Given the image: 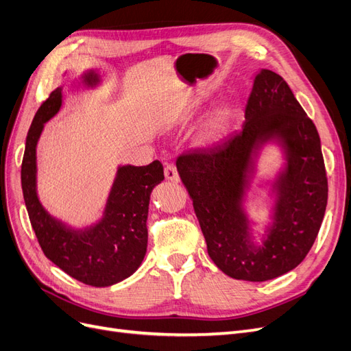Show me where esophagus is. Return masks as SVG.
Returning <instances> with one entry per match:
<instances>
[{"label":"esophagus","instance_id":"esophagus-1","mask_svg":"<svg viewBox=\"0 0 351 351\" xmlns=\"http://www.w3.org/2000/svg\"><path fill=\"white\" fill-rule=\"evenodd\" d=\"M165 178L167 180H172V182H175V184L179 182L178 171H176V167L172 163H166L165 165Z\"/></svg>","mask_w":351,"mask_h":351}]
</instances>
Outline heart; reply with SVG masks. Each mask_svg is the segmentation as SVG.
Returning <instances> with one entry per match:
<instances>
[{
    "mask_svg": "<svg viewBox=\"0 0 351 351\" xmlns=\"http://www.w3.org/2000/svg\"><path fill=\"white\" fill-rule=\"evenodd\" d=\"M228 121V111H221L219 112L215 119L211 121V124L208 125V128L205 130V133L202 134V138L205 141H213L215 140L219 134L224 132V128L227 125Z\"/></svg>",
    "mask_w": 351,
    "mask_h": 351,
    "instance_id": "b5f03b06",
    "label": "heart"
}]
</instances>
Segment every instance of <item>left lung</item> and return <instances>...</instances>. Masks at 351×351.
I'll list each match as a JSON object with an SVG mask.
<instances>
[{"label":"left lung","instance_id":"left-lung-1","mask_svg":"<svg viewBox=\"0 0 351 351\" xmlns=\"http://www.w3.org/2000/svg\"><path fill=\"white\" fill-rule=\"evenodd\" d=\"M244 115L239 133L211 149L179 154L176 167L211 261L230 278L265 282L295 269L313 247L326 214L328 182L317 127L280 75L267 69L256 75ZM271 138L281 141L289 163L274 184V226L257 248L239 201L252 150Z\"/></svg>","mask_w":351,"mask_h":351}]
</instances>
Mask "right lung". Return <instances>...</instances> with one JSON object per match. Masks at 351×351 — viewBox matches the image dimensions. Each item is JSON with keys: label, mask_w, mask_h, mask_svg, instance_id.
<instances>
[{"label": "right lung", "mask_w": 351, "mask_h": 351, "mask_svg": "<svg viewBox=\"0 0 351 351\" xmlns=\"http://www.w3.org/2000/svg\"><path fill=\"white\" fill-rule=\"evenodd\" d=\"M85 82H98L85 75ZM62 106V88L55 89L37 110L30 125L21 163L25 208L38 244L49 261L64 274L95 288L111 287L132 276L147 249V213L152 189L165 179L163 166H121L110 192L106 213L98 224L73 230L50 217L36 192V146L43 125Z\"/></svg>", "instance_id": "add662e5"}]
</instances>
